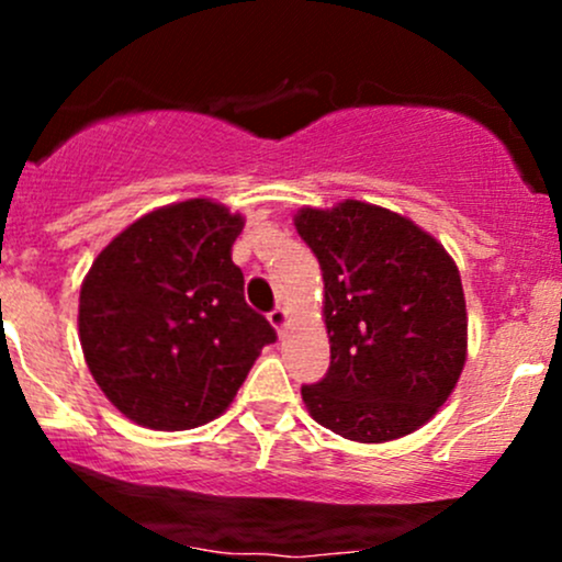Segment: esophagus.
I'll list each match as a JSON object with an SVG mask.
<instances>
[{
    "instance_id": "34e87169",
    "label": "esophagus",
    "mask_w": 562,
    "mask_h": 562,
    "mask_svg": "<svg viewBox=\"0 0 562 562\" xmlns=\"http://www.w3.org/2000/svg\"><path fill=\"white\" fill-rule=\"evenodd\" d=\"M269 322H272L277 335H282V333H285V327H288V312L282 306H277L274 312H269Z\"/></svg>"
}]
</instances>
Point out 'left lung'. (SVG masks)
Wrapping results in <instances>:
<instances>
[{"label": "left lung", "mask_w": 562, "mask_h": 562, "mask_svg": "<svg viewBox=\"0 0 562 562\" xmlns=\"http://www.w3.org/2000/svg\"><path fill=\"white\" fill-rule=\"evenodd\" d=\"M325 280L330 370L301 396L333 434L383 443L436 415L468 357L457 263L434 235L362 200L295 214Z\"/></svg>", "instance_id": "obj_1"}]
</instances>
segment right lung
<instances>
[{
	"label": "right lung",
	"mask_w": 562,
	"mask_h": 562,
	"mask_svg": "<svg viewBox=\"0 0 562 562\" xmlns=\"http://www.w3.org/2000/svg\"><path fill=\"white\" fill-rule=\"evenodd\" d=\"M243 227L209 198L164 205L115 235L83 277V359L128 420L153 430L211 423L277 340L245 303L232 261Z\"/></svg>",
	"instance_id": "obj_1"
}]
</instances>
